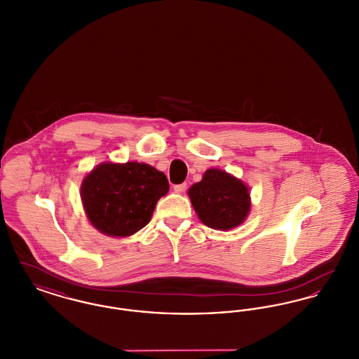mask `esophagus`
<instances>
[{
	"instance_id": "esophagus-1",
	"label": "esophagus",
	"mask_w": 359,
	"mask_h": 359,
	"mask_svg": "<svg viewBox=\"0 0 359 359\" xmlns=\"http://www.w3.org/2000/svg\"><path fill=\"white\" fill-rule=\"evenodd\" d=\"M173 189H175V192H177V194H183V192L187 189V183L176 184V186H173Z\"/></svg>"
}]
</instances>
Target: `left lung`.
Masks as SVG:
<instances>
[{"label":"left lung","mask_w":359,"mask_h":359,"mask_svg":"<svg viewBox=\"0 0 359 359\" xmlns=\"http://www.w3.org/2000/svg\"><path fill=\"white\" fill-rule=\"evenodd\" d=\"M191 203L205 226L229 230L245 221L250 210L248 187L234 176L208 170L202 182L188 189Z\"/></svg>","instance_id":"obj_1"}]
</instances>
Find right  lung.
<instances>
[{
	"label": "right lung",
	"mask_w": 359,
	"mask_h": 359,
	"mask_svg": "<svg viewBox=\"0 0 359 359\" xmlns=\"http://www.w3.org/2000/svg\"><path fill=\"white\" fill-rule=\"evenodd\" d=\"M81 189L93 226L111 237H128L149 223L170 184L163 172L144 163H103L86 176Z\"/></svg>",
	"instance_id": "1"
}]
</instances>
